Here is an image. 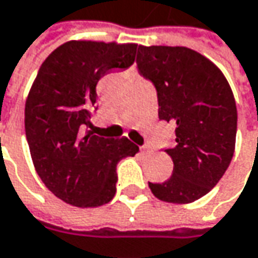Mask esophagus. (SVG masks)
Returning a JSON list of instances; mask_svg holds the SVG:
<instances>
[{
  "label": "esophagus",
  "mask_w": 258,
  "mask_h": 258,
  "mask_svg": "<svg viewBox=\"0 0 258 258\" xmlns=\"http://www.w3.org/2000/svg\"><path fill=\"white\" fill-rule=\"evenodd\" d=\"M142 151H144V152H147V154H151V152H152V149L149 148L148 145H145V147H142Z\"/></svg>",
  "instance_id": "34e87169"
}]
</instances>
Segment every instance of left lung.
<instances>
[{"mask_svg":"<svg viewBox=\"0 0 258 258\" xmlns=\"http://www.w3.org/2000/svg\"><path fill=\"white\" fill-rule=\"evenodd\" d=\"M138 71L158 97V117L175 126V142L165 152L174 162L164 183H148L155 198L191 203L208 195L232 160L237 106L221 70L183 46H139Z\"/></svg>","mask_w":258,"mask_h":258,"instance_id":"obj_1","label":"left lung"}]
</instances>
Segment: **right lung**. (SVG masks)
<instances>
[{"label":"right lung","mask_w":258,"mask_h":258,"mask_svg":"<svg viewBox=\"0 0 258 258\" xmlns=\"http://www.w3.org/2000/svg\"><path fill=\"white\" fill-rule=\"evenodd\" d=\"M136 47L71 40L56 47L37 72L24 109L26 138L39 177L65 203H109L116 195L117 164L139 151L127 138L87 131L97 110V83L111 70L129 68Z\"/></svg>","instance_id":"right-lung-1"}]
</instances>
